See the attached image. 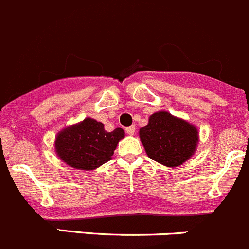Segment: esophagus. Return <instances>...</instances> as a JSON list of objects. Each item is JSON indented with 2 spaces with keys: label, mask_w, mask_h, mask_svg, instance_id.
Listing matches in <instances>:
<instances>
[{
  "label": "esophagus",
  "mask_w": 249,
  "mask_h": 249,
  "mask_svg": "<svg viewBox=\"0 0 249 249\" xmlns=\"http://www.w3.org/2000/svg\"><path fill=\"white\" fill-rule=\"evenodd\" d=\"M126 133L129 134V136H133V134L136 133V126L127 127V128H126Z\"/></svg>",
  "instance_id": "1"
}]
</instances>
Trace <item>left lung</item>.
<instances>
[{
    "label": "left lung",
    "mask_w": 249,
    "mask_h": 249,
    "mask_svg": "<svg viewBox=\"0 0 249 249\" xmlns=\"http://www.w3.org/2000/svg\"><path fill=\"white\" fill-rule=\"evenodd\" d=\"M139 138L149 158L164 166L177 167L194 155L199 132L188 121L167 111H158L139 129Z\"/></svg>",
    "instance_id": "8db88e82"
}]
</instances>
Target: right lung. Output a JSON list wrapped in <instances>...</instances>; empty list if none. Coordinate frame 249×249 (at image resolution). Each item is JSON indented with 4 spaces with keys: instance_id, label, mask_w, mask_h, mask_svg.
I'll list each match as a JSON object with an SVG mask.
<instances>
[{
    "instance_id": "right-lung-1",
    "label": "right lung",
    "mask_w": 249,
    "mask_h": 249,
    "mask_svg": "<svg viewBox=\"0 0 249 249\" xmlns=\"http://www.w3.org/2000/svg\"><path fill=\"white\" fill-rule=\"evenodd\" d=\"M122 138H124L122 128L107 132L104 128V123L87 117L58 132L55 139V150L68 166L90 171L111 160Z\"/></svg>"
}]
</instances>
